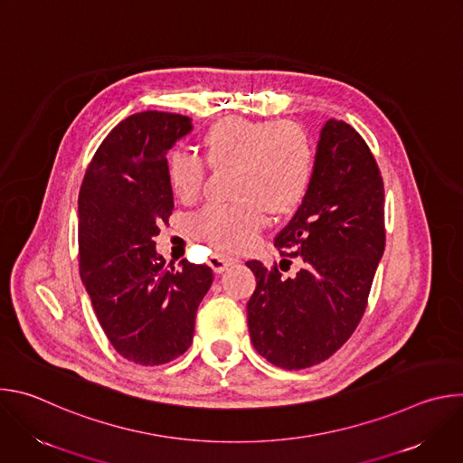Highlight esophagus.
<instances>
[{
    "instance_id": "34e87169",
    "label": "esophagus",
    "mask_w": 463,
    "mask_h": 463,
    "mask_svg": "<svg viewBox=\"0 0 463 463\" xmlns=\"http://www.w3.org/2000/svg\"><path fill=\"white\" fill-rule=\"evenodd\" d=\"M209 263H211V268L214 269V273H223L229 266H231V258H227V256H223V254H220V252H214L213 256H211V260H209Z\"/></svg>"
}]
</instances>
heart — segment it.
<instances>
[{
    "mask_svg": "<svg viewBox=\"0 0 463 463\" xmlns=\"http://www.w3.org/2000/svg\"><path fill=\"white\" fill-rule=\"evenodd\" d=\"M200 156L209 168H232L231 205H211L197 214L192 234L218 252H238L250 245L266 223V213L286 216L306 197L315 152L306 131L295 122L225 117L214 122L200 141ZM207 170L197 157L172 152L166 177L177 200H197Z\"/></svg>",
    "mask_w": 463,
    "mask_h": 463,
    "instance_id": "b5f03b06",
    "label": "heart"
}]
</instances>
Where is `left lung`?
<instances>
[{"mask_svg":"<svg viewBox=\"0 0 463 463\" xmlns=\"http://www.w3.org/2000/svg\"><path fill=\"white\" fill-rule=\"evenodd\" d=\"M275 247L302 269L284 279L277 266L247 261L256 277L249 335L271 364L300 370L334 355L355 332L384 250L383 177L345 120L329 118L320 129L307 194Z\"/></svg>","mask_w":463,"mask_h":463,"instance_id":"left-lung-1","label":"left lung"}]
</instances>
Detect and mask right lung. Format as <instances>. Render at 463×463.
<instances>
[{
	"instance_id": "right-lung-1",
	"label": "right lung",
	"mask_w": 463,
	"mask_h": 463,
	"mask_svg": "<svg viewBox=\"0 0 463 463\" xmlns=\"http://www.w3.org/2000/svg\"><path fill=\"white\" fill-rule=\"evenodd\" d=\"M192 129L177 113L143 111L118 122L95 152L79 194V268L111 346L156 366L192 345L195 311L213 269L157 254L154 236L174 211L166 152Z\"/></svg>"
}]
</instances>
